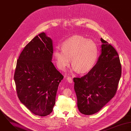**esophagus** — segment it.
I'll use <instances>...</instances> for the list:
<instances>
[{
	"mask_svg": "<svg viewBox=\"0 0 131 131\" xmlns=\"http://www.w3.org/2000/svg\"><path fill=\"white\" fill-rule=\"evenodd\" d=\"M67 81H68L69 83H72L73 82L72 79L71 77H68L67 78Z\"/></svg>",
	"mask_w": 131,
	"mask_h": 131,
	"instance_id": "esophagus-1",
	"label": "esophagus"
}]
</instances>
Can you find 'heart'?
<instances>
[{
    "instance_id": "heart-1",
    "label": "heart",
    "mask_w": 131,
    "mask_h": 131,
    "mask_svg": "<svg viewBox=\"0 0 131 131\" xmlns=\"http://www.w3.org/2000/svg\"><path fill=\"white\" fill-rule=\"evenodd\" d=\"M99 55L97 44L92 40L75 36L65 41L62 49L56 48L54 56L59 68L65 70L70 64L74 70L83 74L89 71L95 65Z\"/></svg>"
}]
</instances>
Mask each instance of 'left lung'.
I'll use <instances>...</instances> for the list:
<instances>
[{"label":"left lung","mask_w":131,"mask_h":131,"mask_svg":"<svg viewBox=\"0 0 131 131\" xmlns=\"http://www.w3.org/2000/svg\"><path fill=\"white\" fill-rule=\"evenodd\" d=\"M101 40L102 53L96 64L84 76L73 78L78 110L86 115L97 113L114 97L122 74L116 50Z\"/></svg>","instance_id":"1"}]
</instances>
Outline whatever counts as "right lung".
Listing matches in <instances>:
<instances>
[{"mask_svg": "<svg viewBox=\"0 0 131 131\" xmlns=\"http://www.w3.org/2000/svg\"><path fill=\"white\" fill-rule=\"evenodd\" d=\"M53 42L45 32L26 45L17 61L14 75L18 97L36 115L50 114L63 76L52 62Z\"/></svg>", "mask_w": 131, "mask_h": 131, "instance_id": "obj_1", "label": "right lung"}]
</instances>
